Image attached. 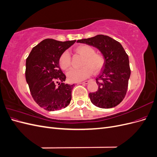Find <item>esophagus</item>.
Returning <instances> with one entry per match:
<instances>
[{
    "instance_id": "esophagus-1",
    "label": "esophagus",
    "mask_w": 157,
    "mask_h": 157,
    "mask_svg": "<svg viewBox=\"0 0 157 157\" xmlns=\"http://www.w3.org/2000/svg\"><path fill=\"white\" fill-rule=\"evenodd\" d=\"M89 83V80H86V81L82 82H80V84H87Z\"/></svg>"
}]
</instances>
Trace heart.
<instances>
[{
	"instance_id": "1",
	"label": "heart",
	"mask_w": 157,
	"mask_h": 157,
	"mask_svg": "<svg viewBox=\"0 0 157 157\" xmlns=\"http://www.w3.org/2000/svg\"><path fill=\"white\" fill-rule=\"evenodd\" d=\"M75 52L84 57L82 62V67L73 69L67 74L68 79L71 82H79L86 79L94 73L100 71L105 64V59L99 54L95 53V49L91 46L82 44L77 46ZM59 64L61 69L67 71L71 67V56L68 52H64L59 59Z\"/></svg>"
}]
</instances>
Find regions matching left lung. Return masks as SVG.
Returning a JSON list of instances; mask_svg holds the SVG:
<instances>
[{
  "label": "left lung",
  "mask_w": 157,
  "mask_h": 157,
  "mask_svg": "<svg viewBox=\"0 0 157 157\" xmlns=\"http://www.w3.org/2000/svg\"><path fill=\"white\" fill-rule=\"evenodd\" d=\"M77 42L96 47L101 52L105 64L96 78L98 90L89 94L90 101L99 108L118 105L124 98L131 71L129 58L119 42L103 35L78 40Z\"/></svg>",
  "instance_id": "left-lung-1"
}]
</instances>
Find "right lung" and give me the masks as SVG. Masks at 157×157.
<instances>
[{"mask_svg":"<svg viewBox=\"0 0 157 157\" xmlns=\"http://www.w3.org/2000/svg\"><path fill=\"white\" fill-rule=\"evenodd\" d=\"M75 42L44 39L33 47L26 59L25 78L31 96L47 111L59 110L70 103L74 84L63 82L66 76L60 69L59 59Z\"/></svg>","mask_w":157,"mask_h":157,"instance_id":"right-lung-1","label":"right lung"}]
</instances>
